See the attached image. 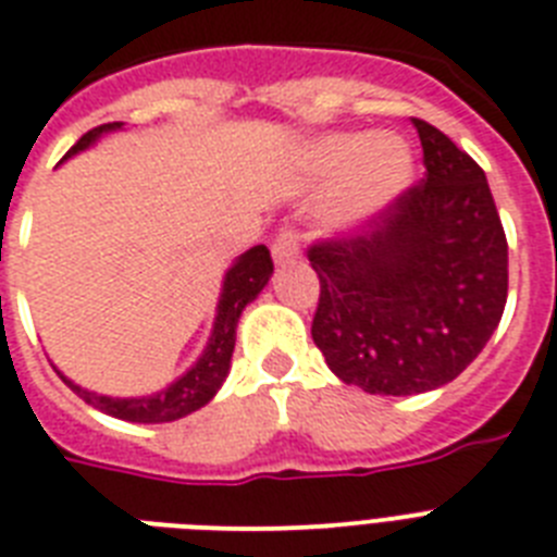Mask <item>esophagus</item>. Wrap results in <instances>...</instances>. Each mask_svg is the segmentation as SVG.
I'll return each instance as SVG.
<instances>
[{
  "mask_svg": "<svg viewBox=\"0 0 557 557\" xmlns=\"http://www.w3.org/2000/svg\"><path fill=\"white\" fill-rule=\"evenodd\" d=\"M297 255H300V248H297V234H294L292 228H283V232L274 237V243H271V257H274V263H292V260H297Z\"/></svg>",
  "mask_w": 557,
  "mask_h": 557,
  "instance_id": "1",
  "label": "esophagus"
}]
</instances>
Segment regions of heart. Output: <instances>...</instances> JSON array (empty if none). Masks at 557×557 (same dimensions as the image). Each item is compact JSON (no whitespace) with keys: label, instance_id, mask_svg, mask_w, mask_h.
Wrapping results in <instances>:
<instances>
[{"label":"heart","instance_id":"b5f03b06","mask_svg":"<svg viewBox=\"0 0 557 557\" xmlns=\"http://www.w3.org/2000/svg\"><path fill=\"white\" fill-rule=\"evenodd\" d=\"M306 160L318 180H343L332 202V216L334 223L349 228L395 206L414 180V151L395 134H325L311 143Z\"/></svg>","mask_w":557,"mask_h":557}]
</instances>
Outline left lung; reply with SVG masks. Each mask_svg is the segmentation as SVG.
<instances>
[{
  "label": "left lung",
  "mask_w": 557,
  "mask_h": 557,
  "mask_svg": "<svg viewBox=\"0 0 557 557\" xmlns=\"http://www.w3.org/2000/svg\"><path fill=\"white\" fill-rule=\"evenodd\" d=\"M426 180L372 232L309 248L320 277L311 337L343 383L420 395L481 355L506 306V234L481 165L411 120Z\"/></svg>",
  "instance_id": "8db88e82"
}]
</instances>
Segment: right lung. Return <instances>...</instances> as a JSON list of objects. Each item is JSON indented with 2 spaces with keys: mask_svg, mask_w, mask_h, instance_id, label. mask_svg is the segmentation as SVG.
Returning <instances> with one entry per match:
<instances>
[{
  "mask_svg": "<svg viewBox=\"0 0 557 557\" xmlns=\"http://www.w3.org/2000/svg\"><path fill=\"white\" fill-rule=\"evenodd\" d=\"M122 131V122H108L99 128L88 131L79 143H76L67 157H74L79 151H88L94 143ZM65 157V160H67ZM271 274H274V263L265 246L248 248L246 255H239L223 277V288H220V300H216V314L214 325H211V337H208L206 349L197 357V363L191 369H185L174 383H169L153 395H139V397H111L99 395V392H88L79 383L59 372V377L74 388L76 395L83 397L85 404L94 409L106 411L111 418L131 420V423H169V420H180L191 411L202 409L211 397L220 392V386L228 377L232 369V355L234 343H237V323L239 314L246 309L248 302L257 300V294L269 286Z\"/></svg>",
  "mask_w": 557,
  "mask_h": 557,
  "instance_id": "obj_1",
  "label": "right lung"
}]
</instances>
